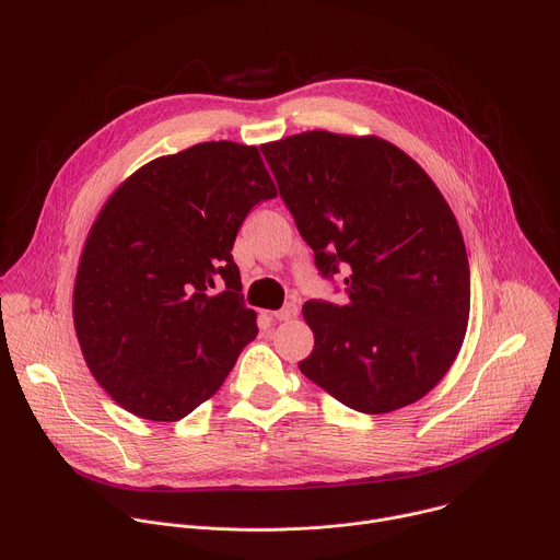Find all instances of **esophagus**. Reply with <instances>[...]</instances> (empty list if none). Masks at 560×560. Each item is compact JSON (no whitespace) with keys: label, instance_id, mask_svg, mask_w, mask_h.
Instances as JSON below:
<instances>
[{"label":"esophagus","instance_id":"1","mask_svg":"<svg viewBox=\"0 0 560 560\" xmlns=\"http://www.w3.org/2000/svg\"><path fill=\"white\" fill-rule=\"evenodd\" d=\"M299 314V305L294 301H288L281 310L272 312V316L277 318V322H288V318H294Z\"/></svg>","mask_w":560,"mask_h":560}]
</instances>
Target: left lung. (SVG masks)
<instances>
[{
	"mask_svg": "<svg viewBox=\"0 0 560 560\" xmlns=\"http://www.w3.org/2000/svg\"><path fill=\"white\" fill-rule=\"evenodd\" d=\"M324 279L348 301H305L314 350L299 370L343 406L385 415L425 396L469 318V264L447 201L404 150L326 130L261 145Z\"/></svg>",
	"mask_w": 560,
	"mask_h": 560,
	"instance_id": "8db88e82",
	"label": "left lung"
}]
</instances>
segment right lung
<instances>
[{
	"label": "right lung",
	"instance_id": "obj_1",
	"mask_svg": "<svg viewBox=\"0 0 560 560\" xmlns=\"http://www.w3.org/2000/svg\"><path fill=\"white\" fill-rule=\"evenodd\" d=\"M277 197L255 145L197 143L126 179L79 261L72 316L100 385L128 412L179 421L257 337L230 255L248 212Z\"/></svg>",
	"mask_w": 560,
	"mask_h": 560
}]
</instances>
